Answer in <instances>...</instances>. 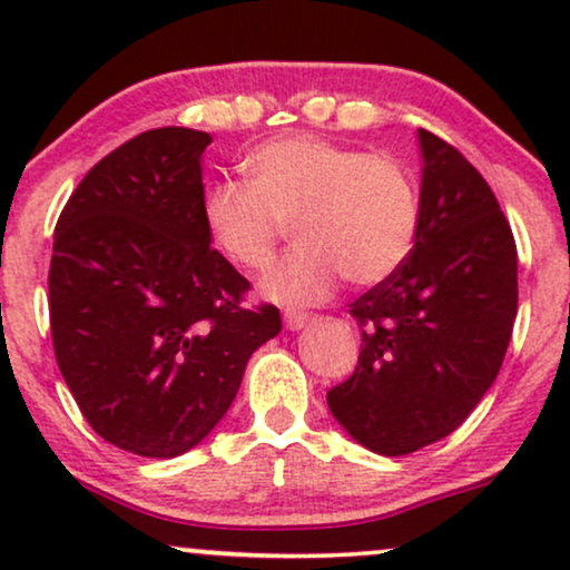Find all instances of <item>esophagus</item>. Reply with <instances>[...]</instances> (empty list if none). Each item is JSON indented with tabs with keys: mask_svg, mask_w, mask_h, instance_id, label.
I'll list each match as a JSON object with an SVG mask.
<instances>
[{
	"mask_svg": "<svg viewBox=\"0 0 570 570\" xmlns=\"http://www.w3.org/2000/svg\"><path fill=\"white\" fill-rule=\"evenodd\" d=\"M305 324H307V313H303V311H284V326H286V330L297 332V330H303Z\"/></svg>",
	"mask_w": 570,
	"mask_h": 570,
	"instance_id": "34e87169",
	"label": "esophagus"
}]
</instances>
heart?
Masks as SVG:
<instances>
[{"label":"heart","instance_id":"obj_1","mask_svg":"<svg viewBox=\"0 0 570 570\" xmlns=\"http://www.w3.org/2000/svg\"><path fill=\"white\" fill-rule=\"evenodd\" d=\"M246 174L248 181L208 185L203 225L230 263L259 271L294 222L299 246L263 278V294L276 303H318L340 276L353 286L383 284L415 248L421 189L396 155L278 136L248 153Z\"/></svg>","mask_w":570,"mask_h":570}]
</instances>
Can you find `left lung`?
<instances>
[{"label":"left lung","instance_id":"8db88e82","mask_svg":"<svg viewBox=\"0 0 570 570\" xmlns=\"http://www.w3.org/2000/svg\"><path fill=\"white\" fill-rule=\"evenodd\" d=\"M417 141L415 248L351 303L358 364L326 394L353 440L391 458L466 421L499 375L517 316V246L493 189L453 144L423 128Z\"/></svg>","mask_w":570,"mask_h":570}]
</instances>
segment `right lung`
Returning <instances> with one entry per match:
<instances>
[{
    "mask_svg": "<svg viewBox=\"0 0 570 570\" xmlns=\"http://www.w3.org/2000/svg\"><path fill=\"white\" fill-rule=\"evenodd\" d=\"M212 136L144 130L98 160L58 217L50 332L77 407L101 440L176 458L230 410L248 356L276 337V305L203 225L200 155Z\"/></svg>",
    "mask_w": 570,
    "mask_h": 570,
    "instance_id": "right-lung-1",
    "label": "right lung"
}]
</instances>
